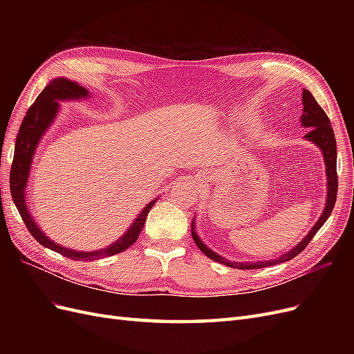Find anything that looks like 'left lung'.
Listing matches in <instances>:
<instances>
[{"label": "left lung", "instance_id": "left-lung-1", "mask_svg": "<svg viewBox=\"0 0 354 354\" xmlns=\"http://www.w3.org/2000/svg\"><path fill=\"white\" fill-rule=\"evenodd\" d=\"M301 125L306 128H310L308 133L304 136L306 140L313 142L320 151L324 153L325 159V167H326V177H328V196H326V203H325V209L322 212V216L316 221L313 229L307 233V236L295 245L291 251H288L286 254L277 257L274 260L269 261H250V263H236V261H229L226 259H223L218 254L209 250L208 246L203 245V242L199 239V236L195 232V221H192V236H194V241L196 243L198 248L205 254L208 259L221 263L224 266L233 267V269H241V270H252V269H263V267L267 266H273L277 263H285L288 260H292L294 257H297L299 252H301L308 242L313 239L315 234L319 232V229L324 226V223L328 220L330 216L332 209H334L335 201H337V192H338V176H337V142H335V136L334 130L330 127V121L325 111L320 108L319 103L315 100L308 90H303V115H301Z\"/></svg>", "mask_w": 354, "mask_h": 354}]
</instances>
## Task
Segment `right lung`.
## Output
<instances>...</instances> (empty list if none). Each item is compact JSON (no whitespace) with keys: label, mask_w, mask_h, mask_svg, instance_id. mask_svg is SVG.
Instances as JSON below:
<instances>
[{"label":"right lung","mask_w":354,"mask_h":354,"mask_svg":"<svg viewBox=\"0 0 354 354\" xmlns=\"http://www.w3.org/2000/svg\"><path fill=\"white\" fill-rule=\"evenodd\" d=\"M87 97H88V91L84 87H81L78 82L69 81L66 78L53 80L47 87L41 91L34 104L28 109L22 124H20L17 138H16V146H15L12 171H10V192H12L15 205L19 209L20 217H22L29 233L42 246H46V248H50L62 255H65L71 260H78V261H91V260L103 259V257H111L130 248V246L137 241L138 234H140V232L143 230L147 214L153 207V203L156 202V199L149 202L147 205L142 209V212L138 214L137 218L130 226V229H128L116 242L106 246L103 250L93 251V252L75 251V250L66 248V246L57 245L48 236H46V233L39 229V226L34 221V218L30 217V214L28 211V202L25 198V190H26L32 159L35 156L37 146L41 142L42 136H44V133L48 130V127L53 124V121H55V118L57 116L60 100H81Z\"/></svg>","instance_id":"1"}]
</instances>
